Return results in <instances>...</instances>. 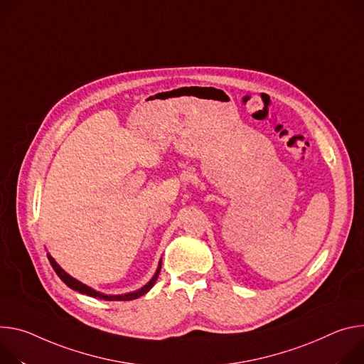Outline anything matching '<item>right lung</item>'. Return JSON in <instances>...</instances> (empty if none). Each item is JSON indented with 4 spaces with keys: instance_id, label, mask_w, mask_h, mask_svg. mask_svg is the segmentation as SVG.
Segmentation results:
<instances>
[{
    "instance_id": "1",
    "label": "right lung",
    "mask_w": 364,
    "mask_h": 364,
    "mask_svg": "<svg viewBox=\"0 0 364 364\" xmlns=\"http://www.w3.org/2000/svg\"><path fill=\"white\" fill-rule=\"evenodd\" d=\"M49 257V262H50V264H52V267L55 269V272H56V274L65 282V284L70 288V289H73V291H77V292H80V294H85V295H88V296H92V298H100V299H105V301H132V299H136V298H140L141 295H144V294H147L151 288H153V285L156 284V280H157V276H159V273H160V264H159V267H157V272L154 273V276L151 277V280L149 282L147 285H144L141 289H139V291H136V292H132V294H126V295H117V296H112V295H104V294H100V292H97V291H94V289H91V288H88L87 285H84V284H80V282H77L76 279H73V277H70L66 272H63L62 270V267H59V264L50 257V256H48Z\"/></svg>"
}]
</instances>
